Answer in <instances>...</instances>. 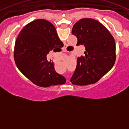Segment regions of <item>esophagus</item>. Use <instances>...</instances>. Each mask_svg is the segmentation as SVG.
I'll return each mask as SVG.
<instances>
[{
    "instance_id": "1",
    "label": "esophagus",
    "mask_w": 129,
    "mask_h": 129,
    "mask_svg": "<svg viewBox=\"0 0 129 129\" xmlns=\"http://www.w3.org/2000/svg\"><path fill=\"white\" fill-rule=\"evenodd\" d=\"M63 52H66V49L65 48L63 49Z\"/></svg>"
}]
</instances>
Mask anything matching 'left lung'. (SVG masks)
<instances>
[{
    "instance_id": "1",
    "label": "left lung",
    "mask_w": 129,
    "mask_h": 129,
    "mask_svg": "<svg viewBox=\"0 0 129 129\" xmlns=\"http://www.w3.org/2000/svg\"><path fill=\"white\" fill-rule=\"evenodd\" d=\"M72 34L77 38V46L84 45L86 52L85 56L77 58L70 81L76 85L96 83L114 64L116 43L113 36L101 22L89 18L78 20Z\"/></svg>"
}]
</instances>
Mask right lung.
I'll use <instances>...</instances> for the list:
<instances>
[{"mask_svg": "<svg viewBox=\"0 0 129 129\" xmlns=\"http://www.w3.org/2000/svg\"><path fill=\"white\" fill-rule=\"evenodd\" d=\"M63 43L51 22L44 19L30 22L16 39L14 59L21 72L35 85L41 87L64 84L66 79L55 71L53 62L47 61L50 51L61 49Z\"/></svg>", "mask_w": 129, "mask_h": 129, "instance_id": "1", "label": "right lung"}]
</instances>
